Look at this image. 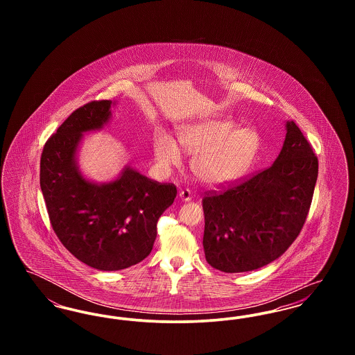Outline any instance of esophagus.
<instances>
[{"mask_svg":"<svg viewBox=\"0 0 355 355\" xmlns=\"http://www.w3.org/2000/svg\"><path fill=\"white\" fill-rule=\"evenodd\" d=\"M178 196H180L181 201H184V202H189V201L191 200V191H190V190H187V189H185V190H181Z\"/></svg>","mask_w":355,"mask_h":355,"instance_id":"esophagus-1","label":"esophagus"}]
</instances>
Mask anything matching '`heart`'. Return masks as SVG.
<instances>
[{
	"label": "heart",
	"instance_id": "1",
	"mask_svg": "<svg viewBox=\"0 0 355 355\" xmlns=\"http://www.w3.org/2000/svg\"><path fill=\"white\" fill-rule=\"evenodd\" d=\"M178 143L182 150L194 154L191 170L197 178L209 185H225L252 166L261 138L254 129L236 128L233 121L207 119L185 126L178 135ZM179 147L168 133L161 130L155 135L153 150L159 169L169 171L182 162Z\"/></svg>",
	"mask_w": 355,
	"mask_h": 355
}]
</instances>
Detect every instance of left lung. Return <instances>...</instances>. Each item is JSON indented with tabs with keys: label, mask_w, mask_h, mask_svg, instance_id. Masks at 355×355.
<instances>
[{
	"label": "left lung",
	"mask_w": 355,
	"mask_h": 355,
	"mask_svg": "<svg viewBox=\"0 0 355 355\" xmlns=\"http://www.w3.org/2000/svg\"><path fill=\"white\" fill-rule=\"evenodd\" d=\"M318 158L294 121L270 168L203 198V250L223 272L259 269L286 252L307 217Z\"/></svg>",
	"instance_id": "8db88e82"
}]
</instances>
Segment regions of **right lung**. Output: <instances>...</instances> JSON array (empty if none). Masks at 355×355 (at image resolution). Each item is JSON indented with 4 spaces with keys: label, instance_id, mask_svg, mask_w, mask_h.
Here are the masks:
<instances>
[{
    "label": "right lung",
    "instance_id": "add662e5",
    "mask_svg": "<svg viewBox=\"0 0 355 355\" xmlns=\"http://www.w3.org/2000/svg\"><path fill=\"white\" fill-rule=\"evenodd\" d=\"M116 102H89L51 135L41 155L40 185L51 226L62 245L85 265L116 271L145 259L157 222L174 202L177 187L159 184L126 165L109 182L90 181L78 166L85 133L101 130Z\"/></svg>",
    "mask_w": 355,
    "mask_h": 355
}]
</instances>
